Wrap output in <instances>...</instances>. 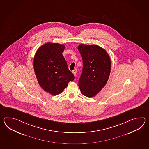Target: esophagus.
<instances>
[{"label":"esophagus","instance_id":"esophagus-1","mask_svg":"<svg viewBox=\"0 0 149 149\" xmlns=\"http://www.w3.org/2000/svg\"><path fill=\"white\" fill-rule=\"evenodd\" d=\"M77 69H74V70L72 71V73H73V74L75 76L76 74V73H77Z\"/></svg>","mask_w":149,"mask_h":149}]
</instances>
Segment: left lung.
Segmentation results:
<instances>
[{
  "mask_svg": "<svg viewBox=\"0 0 149 149\" xmlns=\"http://www.w3.org/2000/svg\"><path fill=\"white\" fill-rule=\"evenodd\" d=\"M83 61L78 86L82 94L95 96L108 81L111 71V60L104 49L96 45L80 44L78 47Z\"/></svg>",
  "mask_w": 149,
  "mask_h": 149,
  "instance_id": "1",
  "label": "left lung"
}]
</instances>
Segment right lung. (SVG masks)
<instances>
[{
  "label": "right lung",
  "mask_w": 149,
  "mask_h": 149,
  "mask_svg": "<svg viewBox=\"0 0 149 149\" xmlns=\"http://www.w3.org/2000/svg\"><path fill=\"white\" fill-rule=\"evenodd\" d=\"M64 48V45L47 42L35 54L33 67L38 83L51 95L60 94L74 79L62 55Z\"/></svg>",
  "instance_id": "right-lung-1"
}]
</instances>
